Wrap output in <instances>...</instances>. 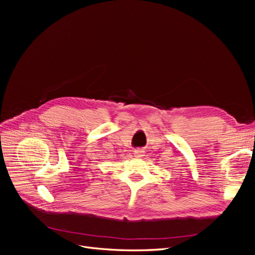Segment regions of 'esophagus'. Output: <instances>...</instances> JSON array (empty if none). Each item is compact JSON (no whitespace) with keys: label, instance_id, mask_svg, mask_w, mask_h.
Segmentation results:
<instances>
[{"label":"esophagus","instance_id":"esophagus-1","mask_svg":"<svg viewBox=\"0 0 255 255\" xmlns=\"http://www.w3.org/2000/svg\"><path fill=\"white\" fill-rule=\"evenodd\" d=\"M134 155L136 157H142L144 155V151L141 150V149H137L134 151Z\"/></svg>","mask_w":255,"mask_h":255}]
</instances>
